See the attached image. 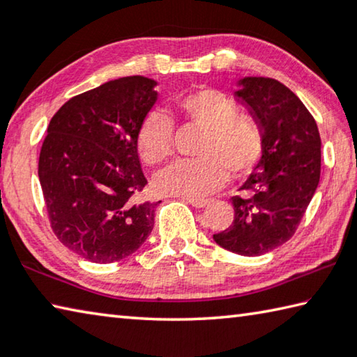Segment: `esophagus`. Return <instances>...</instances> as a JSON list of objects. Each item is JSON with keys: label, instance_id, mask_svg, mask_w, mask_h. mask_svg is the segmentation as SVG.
Masks as SVG:
<instances>
[{"label": "esophagus", "instance_id": "1", "mask_svg": "<svg viewBox=\"0 0 357 357\" xmlns=\"http://www.w3.org/2000/svg\"><path fill=\"white\" fill-rule=\"evenodd\" d=\"M185 202L192 204L193 208H204L211 203V200H208V198H192V197H187Z\"/></svg>", "mask_w": 357, "mask_h": 357}]
</instances>
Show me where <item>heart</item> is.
I'll return each mask as SVG.
<instances>
[{
    "instance_id": "b5f03b06",
    "label": "heart",
    "mask_w": 357,
    "mask_h": 357,
    "mask_svg": "<svg viewBox=\"0 0 357 357\" xmlns=\"http://www.w3.org/2000/svg\"><path fill=\"white\" fill-rule=\"evenodd\" d=\"M178 112L187 123L200 128L203 137L195 155L200 159L174 162L155 176V187L167 195L203 197L225 183L228 172L243 178L255 170L264 149L258 121L239 113L225 93L200 88L181 96ZM142 159L149 165L165 162L173 153V121L162 112L143 119L137 137Z\"/></svg>"
}]
</instances>
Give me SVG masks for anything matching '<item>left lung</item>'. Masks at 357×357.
Here are the masks:
<instances>
[{
	"label": "left lung",
	"mask_w": 357,
	"mask_h": 357,
	"mask_svg": "<svg viewBox=\"0 0 357 357\" xmlns=\"http://www.w3.org/2000/svg\"><path fill=\"white\" fill-rule=\"evenodd\" d=\"M234 91L263 129L264 149L255 170L233 197L234 220L214 241L244 257L285 244L301 223L319 183L321 138L305 105L285 84L244 77Z\"/></svg>",
	"instance_id": "obj_1"
}]
</instances>
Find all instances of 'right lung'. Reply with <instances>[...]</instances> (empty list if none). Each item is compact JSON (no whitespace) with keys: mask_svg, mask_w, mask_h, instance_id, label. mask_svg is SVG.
Instances as JSON below:
<instances>
[{"mask_svg":"<svg viewBox=\"0 0 357 357\" xmlns=\"http://www.w3.org/2000/svg\"><path fill=\"white\" fill-rule=\"evenodd\" d=\"M155 86L142 75L110 80L69 99L48 124L39 155L48 219L88 261H119L153 231L157 203L135 197L148 184L137 137L159 98Z\"/></svg>","mask_w":357,"mask_h":357,"instance_id":"right-lung-1","label":"right lung"}]
</instances>
